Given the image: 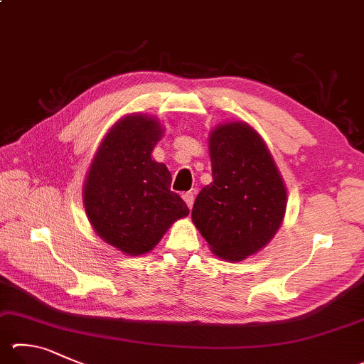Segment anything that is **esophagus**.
<instances>
[{
	"label": "esophagus",
	"instance_id": "obj_1",
	"mask_svg": "<svg viewBox=\"0 0 364 364\" xmlns=\"http://www.w3.org/2000/svg\"><path fill=\"white\" fill-rule=\"evenodd\" d=\"M183 199H184V202H186V205L189 207V210L193 208V205H194V193H184L183 194Z\"/></svg>",
	"mask_w": 364,
	"mask_h": 364
}]
</instances>
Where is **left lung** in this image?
Listing matches in <instances>:
<instances>
[{"label": "left lung", "instance_id": "left-lung-1", "mask_svg": "<svg viewBox=\"0 0 364 364\" xmlns=\"http://www.w3.org/2000/svg\"><path fill=\"white\" fill-rule=\"evenodd\" d=\"M213 181L194 202V226L211 253L239 262L274 239L287 211V186L262 136L243 121L208 135Z\"/></svg>", "mask_w": 364, "mask_h": 364}]
</instances>
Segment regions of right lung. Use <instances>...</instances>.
<instances>
[{"mask_svg":"<svg viewBox=\"0 0 364 364\" xmlns=\"http://www.w3.org/2000/svg\"><path fill=\"white\" fill-rule=\"evenodd\" d=\"M154 116L119 119L98 146L85 175L82 202L95 234L127 256H141L161 242L171 224L189 215L170 191L171 175L151 154L164 136Z\"/></svg>","mask_w":364,"mask_h":364,"instance_id":"right-lung-1","label":"right lung"}]
</instances>
